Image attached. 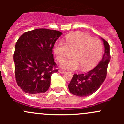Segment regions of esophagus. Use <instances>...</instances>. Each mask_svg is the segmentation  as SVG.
Listing matches in <instances>:
<instances>
[{
    "label": "esophagus",
    "mask_w": 124,
    "mask_h": 124,
    "mask_svg": "<svg viewBox=\"0 0 124 124\" xmlns=\"http://www.w3.org/2000/svg\"><path fill=\"white\" fill-rule=\"evenodd\" d=\"M59 72H60V73H61V74H64V73H66V71H64V70H59Z\"/></svg>",
    "instance_id": "34e87169"
}]
</instances>
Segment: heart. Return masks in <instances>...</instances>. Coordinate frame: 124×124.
Listing matches in <instances>:
<instances>
[{"label": "heart", "instance_id": "1", "mask_svg": "<svg viewBox=\"0 0 124 124\" xmlns=\"http://www.w3.org/2000/svg\"><path fill=\"white\" fill-rule=\"evenodd\" d=\"M102 50V43L99 39L83 32L68 34L65 38V44L57 41L53 48L56 58L60 63L71 53V60L63 62L61 67L70 70L79 68L83 71L95 66L101 58Z\"/></svg>", "mask_w": 124, "mask_h": 124}]
</instances>
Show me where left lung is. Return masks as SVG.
<instances>
[{"label":"left lung","mask_w":124,"mask_h":124,"mask_svg":"<svg viewBox=\"0 0 124 124\" xmlns=\"http://www.w3.org/2000/svg\"><path fill=\"white\" fill-rule=\"evenodd\" d=\"M105 48L102 59L96 67L84 74H74L68 84L70 93L79 97L93 94L101 86L107 76L108 64L110 60L109 43L102 38Z\"/></svg>","instance_id":"left-lung-1"}]
</instances>
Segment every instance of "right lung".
<instances>
[{
    "label": "right lung",
    "instance_id": "1",
    "mask_svg": "<svg viewBox=\"0 0 124 124\" xmlns=\"http://www.w3.org/2000/svg\"><path fill=\"white\" fill-rule=\"evenodd\" d=\"M61 34L54 30L37 28L18 39L14 54L15 76L25 93L38 94L49 89L51 75L58 71L52 49Z\"/></svg>",
    "mask_w": 124,
    "mask_h": 124
}]
</instances>
